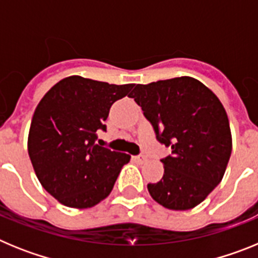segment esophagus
<instances>
[{
	"instance_id": "esophagus-1",
	"label": "esophagus",
	"mask_w": 258,
	"mask_h": 258,
	"mask_svg": "<svg viewBox=\"0 0 258 258\" xmlns=\"http://www.w3.org/2000/svg\"><path fill=\"white\" fill-rule=\"evenodd\" d=\"M133 160L136 161V163H138V164H143L146 160H147V159H146V156H142V155H138V156H133Z\"/></svg>"
}]
</instances>
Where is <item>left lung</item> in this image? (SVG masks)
I'll return each mask as SVG.
<instances>
[{"instance_id":"obj_1","label":"left lung","mask_w":258,"mask_h":258,"mask_svg":"<svg viewBox=\"0 0 258 258\" xmlns=\"http://www.w3.org/2000/svg\"><path fill=\"white\" fill-rule=\"evenodd\" d=\"M129 97L151 122L156 140L172 149L161 159L163 178L149 183L160 206L187 211L222 179L232 149L229 118L216 94L188 76L136 85Z\"/></svg>"}]
</instances>
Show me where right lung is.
<instances>
[{
  "label": "right lung",
  "instance_id": "obj_1",
  "mask_svg": "<svg viewBox=\"0 0 258 258\" xmlns=\"http://www.w3.org/2000/svg\"><path fill=\"white\" fill-rule=\"evenodd\" d=\"M134 84L113 85L81 76L60 80L37 104L28 154L42 187L63 206L92 208L112 191L131 155L98 145L97 132Z\"/></svg>",
  "mask_w": 258,
  "mask_h": 258
}]
</instances>
